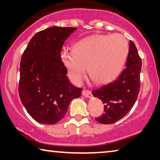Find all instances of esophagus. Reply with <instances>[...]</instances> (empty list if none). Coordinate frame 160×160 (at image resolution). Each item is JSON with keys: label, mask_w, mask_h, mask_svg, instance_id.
<instances>
[{"label": "esophagus", "mask_w": 160, "mask_h": 160, "mask_svg": "<svg viewBox=\"0 0 160 160\" xmlns=\"http://www.w3.org/2000/svg\"><path fill=\"white\" fill-rule=\"evenodd\" d=\"M82 93V96H85V98H91V92L88 90H83Z\"/></svg>", "instance_id": "obj_1"}]
</instances>
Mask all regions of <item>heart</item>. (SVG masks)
I'll return each instance as SVG.
<instances>
[{
	"label": "heart",
	"instance_id": "1",
	"mask_svg": "<svg viewBox=\"0 0 160 160\" xmlns=\"http://www.w3.org/2000/svg\"><path fill=\"white\" fill-rule=\"evenodd\" d=\"M128 53V42L122 35H96L76 42L72 51H63L61 59L69 78L75 84H80L86 67L91 79L103 84L118 77Z\"/></svg>",
	"mask_w": 160,
	"mask_h": 160
}]
</instances>
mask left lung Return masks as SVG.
<instances>
[{
	"label": "left lung",
	"instance_id": "8db88e82",
	"mask_svg": "<svg viewBox=\"0 0 160 160\" xmlns=\"http://www.w3.org/2000/svg\"><path fill=\"white\" fill-rule=\"evenodd\" d=\"M141 58L130 40L126 68L114 82L92 91L94 97L104 103V113L96 118L102 124H112L127 114L133 107L140 91Z\"/></svg>",
	"mask_w": 160,
	"mask_h": 160
}]
</instances>
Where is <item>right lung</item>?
Listing matches in <instances>:
<instances>
[{"label":"right lung","instance_id":"obj_1","mask_svg":"<svg viewBox=\"0 0 160 160\" xmlns=\"http://www.w3.org/2000/svg\"><path fill=\"white\" fill-rule=\"evenodd\" d=\"M75 28L53 27L36 33L20 62L19 94L28 114L45 125L58 122L70 102L82 89L72 84L61 59V51Z\"/></svg>","mask_w":160,"mask_h":160}]
</instances>
